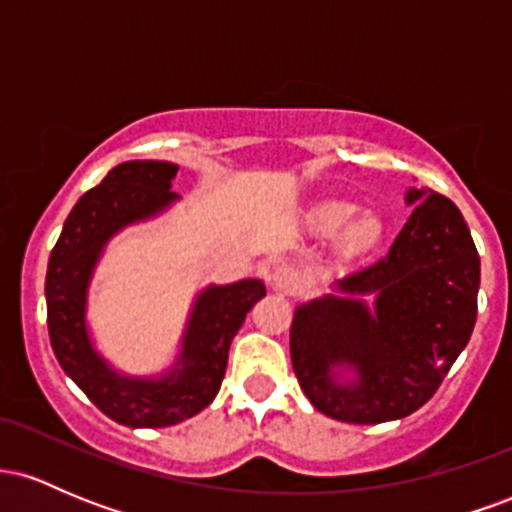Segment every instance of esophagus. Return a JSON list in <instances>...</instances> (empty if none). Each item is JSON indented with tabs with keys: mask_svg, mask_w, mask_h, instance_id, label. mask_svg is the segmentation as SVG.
Wrapping results in <instances>:
<instances>
[{
	"mask_svg": "<svg viewBox=\"0 0 512 512\" xmlns=\"http://www.w3.org/2000/svg\"><path fill=\"white\" fill-rule=\"evenodd\" d=\"M272 286L281 293H293L301 286V274L291 264H279L272 272Z\"/></svg>",
	"mask_w": 512,
	"mask_h": 512,
	"instance_id": "obj_1",
	"label": "esophagus"
}]
</instances>
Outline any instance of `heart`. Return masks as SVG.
<instances>
[{"label": "heart", "instance_id": "heart-1", "mask_svg": "<svg viewBox=\"0 0 512 512\" xmlns=\"http://www.w3.org/2000/svg\"><path fill=\"white\" fill-rule=\"evenodd\" d=\"M308 221L320 236H330L337 228L345 226L337 236V255L344 260H356V257L366 255L380 243L385 233V223L380 214H375V211L356 214V204L346 202V199H330V202L317 204L310 211Z\"/></svg>", "mask_w": 512, "mask_h": 512}]
</instances>
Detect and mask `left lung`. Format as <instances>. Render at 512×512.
Instances as JSON below:
<instances>
[{"label":"left lung","instance_id":"8db88e82","mask_svg":"<svg viewBox=\"0 0 512 512\" xmlns=\"http://www.w3.org/2000/svg\"><path fill=\"white\" fill-rule=\"evenodd\" d=\"M404 202L414 209L383 260L293 313L301 390L346 424H385L424 407L477 322L479 252L460 209L426 187H409Z\"/></svg>","mask_w":512,"mask_h":512}]
</instances>
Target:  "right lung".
Masks as SVG:
<instances>
[{
    "label": "right lung",
    "instance_id": "add662e5",
    "mask_svg": "<svg viewBox=\"0 0 512 512\" xmlns=\"http://www.w3.org/2000/svg\"><path fill=\"white\" fill-rule=\"evenodd\" d=\"M168 161H127L88 190L52 248L45 276L50 344L64 373L117 424L163 428L209 407L226 375L228 349L260 298V279L209 284L187 315L175 361L158 375H127L96 349L88 327V289L105 248L134 223L166 214L178 202Z\"/></svg>",
    "mask_w": 512,
    "mask_h": 512
}]
</instances>
